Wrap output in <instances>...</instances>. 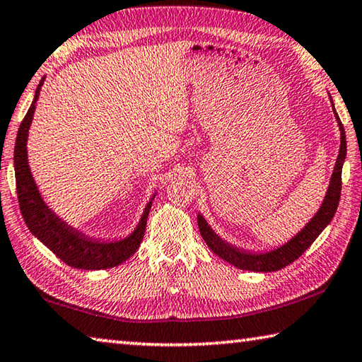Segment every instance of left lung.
<instances>
[{"mask_svg":"<svg viewBox=\"0 0 362 362\" xmlns=\"http://www.w3.org/2000/svg\"><path fill=\"white\" fill-rule=\"evenodd\" d=\"M335 112V107H334ZM335 119L340 127V151H338V158L334 168V174H332L329 190L324 198V203L320 206L319 211L315 212V216L309 221L305 228L301 232H298L290 242L275 248L267 253H250L246 250H240L237 246L227 243L226 240H222L219 235L212 232V228L208 226V222L204 221L202 214H198V227L199 233H202L206 245L209 246L211 251L223 261H227L232 266L243 269V271H253V272H274L280 271L296 261L305 251L314 243V240L319 237L320 232L329 226L332 217L335 216L338 202H340V193H341V168L346 158V135L345 129L338 114L335 112Z\"/></svg>","mask_w":362,"mask_h":362,"instance_id":"left-lung-1","label":"left lung"}]
</instances>
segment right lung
Masks as SVG:
<instances>
[{
  "instance_id": "1",
  "label": "right lung",
  "mask_w": 362,
  "mask_h": 362,
  "mask_svg": "<svg viewBox=\"0 0 362 362\" xmlns=\"http://www.w3.org/2000/svg\"><path fill=\"white\" fill-rule=\"evenodd\" d=\"M43 80L40 82L35 91L30 107L22 120L19 132H17L16 146H14V170H16V190L19 198V206L22 217L30 230L45 246L53 251V253L64 261L67 266L83 269V271H100V269L116 267L139 250L146 228V219L150 214L151 202L146 204L139 226L129 237L116 242H103V240H93L85 237L82 232L67 226L61 221L47 204H45L42 194L33 180L30 168L27 160V136L30 129L35 105L42 90Z\"/></svg>"
}]
</instances>
